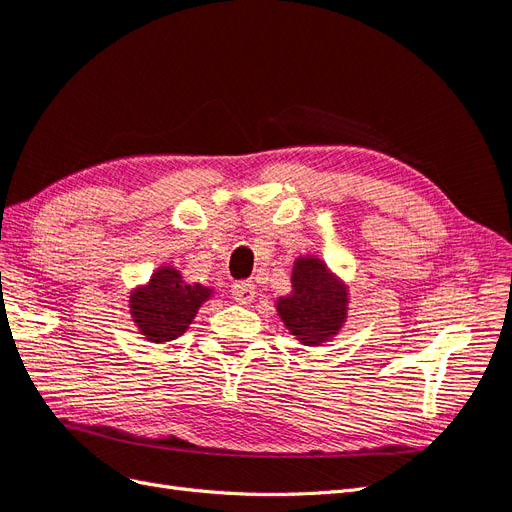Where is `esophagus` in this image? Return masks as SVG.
Instances as JSON below:
<instances>
[{"instance_id":"obj_1","label":"esophagus","mask_w":512,"mask_h":512,"mask_svg":"<svg viewBox=\"0 0 512 512\" xmlns=\"http://www.w3.org/2000/svg\"><path fill=\"white\" fill-rule=\"evenodd\" d=\"M254 296H256V286L252 284V281H248V279L235 281V284H233V298L237 303L248 305V303L254 301Z\"/></svg>"}]
</instances>
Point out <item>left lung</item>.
I'll use <instances>...</instances> for the list:
<instances>
[{
  "label": "left lung",
  "mask_w": 512,
  "mask_h": 512,
  "mask_svg": "<svg viewBox=\"0 0 512 512\" xmlns=\"http://www.w3.org/2000/svg\"><path fill=\"white\" fill-rule=\"evenodd\" d=\"M277 313L303 345H322L345 322L347 288L320 258L301 256L292 269V294L279 298Z\"/></svg>",
  "instance_id": "obj_1"
}]
</instances>
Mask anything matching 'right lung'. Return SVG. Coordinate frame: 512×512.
<instances>
[{"label": "right lung", "mask_w": 512, "mask_h": 512, "mask_svg": "<svg viewBox=\"0 0 512 512\" xmlns=\"http://www.w3.org/2000/svg\"><path fill=\"white\" fill-rule=\"evenodd\" d=\"M209 296L211 288L186 284L180 271L161 267L144 288L131 294L129 309L133 322L148 341L165 343L186 332Z\"/></svg>", "instance_id": "right-lung-1"}]
</instances>
